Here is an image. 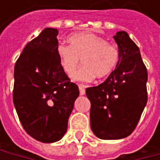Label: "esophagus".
<instances>
[{
    "mask_svg": "<svg viewBox=\"0 0 160 160\" xmlns=\"http://www.w3.org/2000/svg\"><path fill=\"white\" fill-rule=\"evenodd\" d=\"M79 89H80V95H84V94H85V89H84V87H82V86H79Z\"/></svg>",
    "mask_w": 160,
    "mask_h": 160,
    "instance_id": "esophagus-1",
    "label": "esophagus"
}]
</instances>
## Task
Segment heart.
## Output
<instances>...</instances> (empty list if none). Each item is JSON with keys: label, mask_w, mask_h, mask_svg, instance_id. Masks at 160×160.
Masks as SVG:
<instances>
[{"label": "heart", "mask_w": 160, "mask_h": 160, "mask_svg": "<svg viewBox=\"0 0 160 160\" xmlns=\"http://www.w3.org/2000/svg\"><path fill=\"white\" fill-rule=\"evenodd\" d=\"M68 42L70 45H58L56 52L62 70L69 77L81 59L83 67L72 76L73 80L90 82L95 77L102 80L115 70L119 60L118 50L104 38L92 32H80L71 35Z\"/></svg>", "instance_id": "b5f03b06"}]
</instances>
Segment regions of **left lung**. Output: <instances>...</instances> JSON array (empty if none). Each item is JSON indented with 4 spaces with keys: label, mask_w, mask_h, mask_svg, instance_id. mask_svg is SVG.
<instances>
[{
    "label": "left lung",
    "mask_w": 160,
    "mask_h": 160,
    "mask_svg": "<svg viewBox=\"0 0 160 160\" xmlns=\"http://www.w3.org/2000/svg\"><path fill=\"white\" fill-rule=\"evenodd\" d=\"M113 39L119 52L115 70L100 85L86 89L91 129L103 140L129 136L147 103V70L140 49L126 31H118Z\"/></svg>",
    "instance_id": "8db88e82"
}]
</instances>
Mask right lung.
I'll list each match as a JSON object with an SVG mask.
<instances>
[{"label": "right lung", "mask_w": 160, "mask_h": 160, "mask_svg": "<svg viewBox=\"0 0 160 160\" xmlns=\"http://www.w3.org/2000/svg\"><path fill=\"white\" fill-rule=\"evenodd\" d=\"M58 31L46 28L29 42L15 65L13 101L28 135L42 143L62 139L78 98L79 87L62 70Z\"/></svg>", "instance_id": "add662e5"}]
</instances>
